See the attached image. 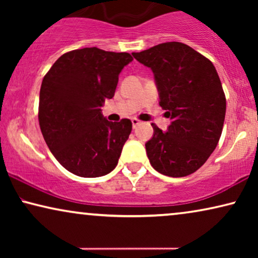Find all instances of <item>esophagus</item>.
<instances>
[{
	"instance_id": "obj_1",
	"label": "esophagus",
	"mask_w": 258,
	"mask_h": 258,
	"mask_svg": "<svg viewBox=\"0 0 258 258\" xmlns=\"http://www.w3.org/2000/svg\"><path fill=\"white\" fill-rule=\"evenodd\" d=\"M132 123H133V128H136L137 125H140L141 122H140L137 118H133V119H132Z\"/></svg>"
}]
</instances>
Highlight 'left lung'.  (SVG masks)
Returning <instances> with one entry per match:
<instances>
[{"label": "left lung", "instance_id": "8db88e82", "mask_svg": "<svg viewBox=\"0 0 258 258\" xmlns=\"http://www.w3.org/2000/svg\"><path fill=\"white\" fill-rule=\"evenodd\" d=\"M154 73L160 105L171 119L167 132L153 125L146 143L150 164L170 177H183L206 163L220 141L225 96L213 63L181 42L134 52Z\"/></svg>", "mask_w": 258, "mask_h": 258}]
</instances>
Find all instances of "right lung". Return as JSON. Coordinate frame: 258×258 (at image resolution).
Wrapping results in <instances>:
<instances>
[{
    "mask_svg": "<svg viewBox=\"0 0 258 258\" xmlns=\"http://www.w3.org/2000/svg\"><path fill=\"white\" fill-rule=\"evenodd\" d=\"M133 61L128 52L96 47L63 54L42 81L38 122L51 154L81 177L114 170L132 133V121L110 122L102 114L114 97L118 75Z\"/></svg>",
    "mask_w": 258,
    "mask_h": 258,
    "instance_id": "right-lung-1",
    "label": "right lung"
}]
</instances>
